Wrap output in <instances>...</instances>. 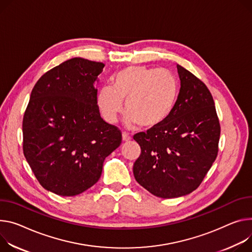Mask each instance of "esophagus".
I'll list each match as a JSON object with an SVG mask.
<instances>
[{
	"label": "esophagus",
	"instance_id": "34e87169",
	"mask_svg": "<svg viewBox=\"0 0 252 252\" xmlns=\"http://www.w3.org/2000/svg\"><path fill=\"white\" fill-rule=\"evenodd\" d=\"M122 136H123V141H124V142H128V141L131 140L130 136H129L127 133H126V132H123Z\"/></svg>",
	"mask_w": 252,
	"mask_h": 252
}]
</instances>
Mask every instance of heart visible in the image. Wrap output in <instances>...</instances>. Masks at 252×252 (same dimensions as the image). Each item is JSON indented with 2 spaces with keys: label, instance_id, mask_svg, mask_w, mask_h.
<instances>
[{
  "label": "heart",
  "instance_id": "1",
  "mask_svg": "<svg viewBox=\"0 0 252 252\" xmlns=\"http://www.w3.org/2000/svg\"><path fill=\"white\" fill-rule=\"evenodd\" d=\"M179 99L176 77L165 70L143 65L123 68L112 78V85H103L96 95L101 117L114 124L124 111L128 128L140 125L151 129L162 126L174 111Z\"/></svg>",
  "mask_w": 252,
  "mask_h": 252
}]
</instances>
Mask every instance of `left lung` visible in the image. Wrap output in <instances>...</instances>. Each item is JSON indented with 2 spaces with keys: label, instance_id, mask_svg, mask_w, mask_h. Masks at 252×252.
Instances as JSON below:
<instances>
[{
  "label": "left lung",
  "instance_id": "left-lung-1",
  "mask_svg": "<svg viewBox=\"0 0 252 252\" xmlns=\"http://www.w3.org/2000/svg\"><path fill=\"white\" fill-rule=\"evenodd\" d=\"M179 99L171 117L133 135L142 153L133 176L153 195L178 198L196 190L218 153L220 125L213 97L199 78L177 65Z\"/></svg>",
  "mask_w": 252,
  "mask_h": 252
}]
</instances>
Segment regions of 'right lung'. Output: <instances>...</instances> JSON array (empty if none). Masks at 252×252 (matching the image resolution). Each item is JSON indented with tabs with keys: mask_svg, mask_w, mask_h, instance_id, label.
Wrapping results in <instances>:
<instances>
[{
	"mask_svg": "<svg viewBox=\"0 0 252 252\" xmlns=\"http://www.w3.org/2000/svg\"><path fill=\"white\" fill-rule=\"evenodd\" d=\"M104 64L75 57L41 76L23 118V151L41 186L78 195L99 180L122 132L104 122L95 82Z\"/></svg>",
	"mask_w": 252,
	"mask_h": 252,
	"instance_id": "obj_1",
	"label": "right lung"
}]
</instances>
